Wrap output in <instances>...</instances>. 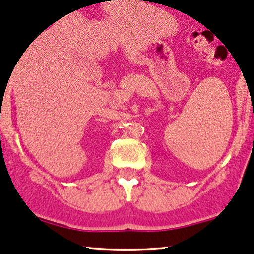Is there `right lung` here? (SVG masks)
Returning a JSON list of instances; mask_svg holds the SVG:
<instances>
[{
	"instance_id": "add662e5",
	"label": "right lung",
	"mask_w": 254,
	"mask_h": 254,
	"mask_svg": "<svg viewBox=\"0 0 254 254\" xmlns=\"http://www.w3.org/2000/svg\"><path fill=\"white\" fill-rule=\"evenodd\" d=\"M115 1H116V0H115Z\"/></svg>"
}]
</instances>
